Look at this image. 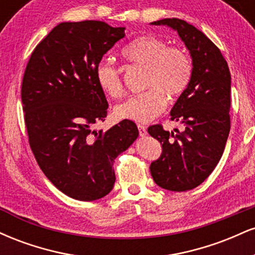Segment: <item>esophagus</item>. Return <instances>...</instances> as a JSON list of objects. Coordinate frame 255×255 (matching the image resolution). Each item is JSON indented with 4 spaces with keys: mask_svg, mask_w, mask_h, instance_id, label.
Masks as SVG:
<instances>
[{
    "mask_svg": "<svg viewBox=\"0 0 255 255\" xmlns=\"http://www.w3.org/2000/svg\"><path fill=\"white\" fill-rule=\"evenodd\" d=\"M137 129H139L140 136H146V134H147V129H146L145 126L139 125V126H137Z\"/></svg>",
    "mask_w": 255,
    "mask_h": 255,
    "instance_id": "obj_1",
    "label": "esophagus"
}]
</instances>
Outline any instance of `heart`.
<instances>
[{"mask_svg": "<svg viewBox=\"0 0 255 255\" xmlns=\"http://www.w3.org/2000/svg\"><path fill=\"white\" fill-rule=\"evenodd\" d=\"M122 56L131 63L147 67L145 89L116 107V118L135 124H148L165 110L169 96L176 99L187 90L192 78V62L180 49L169 48L160 38L145 34L136 37L122 50ZM96 83L105 95L120 98L124 85L120 69L113 61L103 58L95 67Z\"/></svg>", "mask_w": 255, "mask_h": 255, "instance_id": "b5f03b06", "label": "heart"}]
</instances>
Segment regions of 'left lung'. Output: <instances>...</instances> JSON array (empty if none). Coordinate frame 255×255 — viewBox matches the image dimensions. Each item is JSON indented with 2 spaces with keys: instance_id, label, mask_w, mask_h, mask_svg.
<instances>
[{
  "instance_id": "8db88e82",
  "label": "left lung",
  "mask_w": 255,
  "mask_h": 255,
  "mask_svg": "<svg viewBox=\"0 0 255 255\" xmlns=\"http://www.w3.org/2000/svg\"><path fill=\"white\" fill-rule=\"evenodd\" d=\"M151 25L177 32L192 57V78L170 111L171 121L183 131L162 126L148 127V134L162 144V154L151 163L153 181L162 188L184 192L203 183L218 164L230 131L231 77L227 61L201 31L181 19H162Z\"/></svg>"
}]
</instances>
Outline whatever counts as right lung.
I'll return each mask as SVG.
<instances>
[{
	"label": "right lung",
	"instance_id": "obj_1",
	"mask_svg": "<svg viewBox=\"0 0 255 255\" xmlns=\"http://www.w3.org/2000/svg\"><path fill=\"white\" fill-rule=\"evenodd\" d=\"M125 30L96 20L61 22L36 46L25 69L21 102L31 150L51 183L77 200L109 194L114 160L139 135L127 120L107 131L92 129L108 111L95 67Z\"/></svg>",
	"mask_w": 255,
	"mask_h": 255
}]
</instances>
